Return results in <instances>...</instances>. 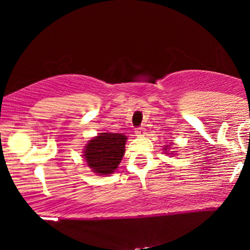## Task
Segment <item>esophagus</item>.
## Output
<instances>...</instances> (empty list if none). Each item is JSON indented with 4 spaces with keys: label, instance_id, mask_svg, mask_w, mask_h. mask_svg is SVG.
<instances>
[{
    "label": "esophagus",
    "instance_id": "1",
    "mask_svg": "<svg viewBox=\"0 0 250 250\" xmlns=\"http://www.w3.org/2000/svg\"><path fill=\"white\" fill-rule=\"evenodd\" d=\"M135 134L138 136H143L146 134V129L143 127H138L135 128Z\"/></svg>",
    "mask_w": 250,
    "mask_h": 250
}]
</instances>
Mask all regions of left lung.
<instances>
[{
    "instance_id": "obj_1",
    "label": "left lung",
    "mask_w": 250,
    "mask_h": 250,
    "mask_svg": "<svg viewBox=\"0 0 250 250\" xmlns=\"http://www.w3.org/2000/svg\"><path fill=\"white\" fill-rule=\"evenodd\" d=\"M168 148H169V146H165V149H164V150H167V149H168ZM169 149H170V148H169ZM166 152H167V153H168V151H166ZM170 153H173V151H172V152H170Z\"/></svg>"
}]
</instances>
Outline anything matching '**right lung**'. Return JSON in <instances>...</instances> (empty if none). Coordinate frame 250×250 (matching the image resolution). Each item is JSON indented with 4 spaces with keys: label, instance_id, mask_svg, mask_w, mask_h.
Instances as JSON below:
<instances>
[{
    "label": "right lung",
    "instance_id": "1",
    "mask_svg": "<svg viewBox=\"0 0 250 250\" xmlns=\"http://www.w3.org/2000/svg\"><path fill=\"white\" fill-rule=\"evenodd\" d=\"M127 136L122 133H99L84 146L86 165L98 175H109L117 169L125 153Z\"/></svg>",
    "mask_w": 250,
    "mask_h": 250
}]
</instances>
